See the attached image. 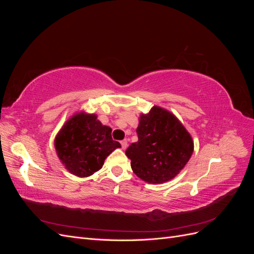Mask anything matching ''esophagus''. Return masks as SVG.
I'll return each instance as SVG.
<instances>
[{"label": "esophagus", "mask_w": 254, "mask_h": 254, "mask_svg": "<svg viewBox=\"0 0 254 254\" xmlns=\"http://www.w3.org/2000/svg\"><path fill=\"white\" fill-rule=\"evenodd\" d=\"M121 145H122V149H126L127 148V146H128V142H127V140H123L122 142H121Z\"/></svg>", "instance_id": "obj_1"}]
</instances>
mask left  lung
Listing matches in <instances>:
<instances>
[{"label": "left lung", "instance_id": "1", "mask_svg": "<svg viewBox=\"0 0 254 254\" xmlns=\"http://www.w3.org/2000/svg\"><path fill=\"white\" fill-rule=\"evenodd\" d=\"M139 141L126 150L133 173L143 181L160 184L174 179L194 151V141L176 115L159 106L142 113Z\"/></svg>", "mask_w": 254, "mask_h": 254}]
</instances>
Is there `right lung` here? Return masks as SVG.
<instances>
[{"instance_id":"obj_1","label":"right lung","mask_w":254,"mask_h":254,"mask_svg":"<svg viewBox=\"0 0 254 254\" xmlns=\"http://www.w3.org/2000/svg\"><path fill=\"white\" fill-rule=\"evenodd\" d=\"M112 129L97 115L80 111L68 119L55 136V149L64 168L80 178L101 170L106 158L121 144L112 140Z\"/></svg>"}]
</instances>
